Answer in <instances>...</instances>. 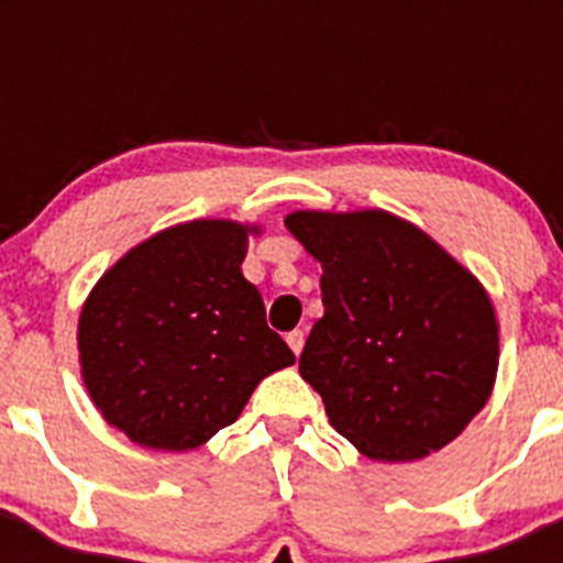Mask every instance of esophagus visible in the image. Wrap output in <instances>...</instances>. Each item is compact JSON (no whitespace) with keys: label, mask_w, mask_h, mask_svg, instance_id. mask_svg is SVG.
<instances>
[{"label":"esophagus","mask_w":563,"mask_h":563,"mask_svg":"<svg viewBox=\"0 0 563 563\" xmlns=\"http://www.w3.org/2000/svg\"><path fill=\"white\" fill-rule=\"evenodd\" d=\"M287 343H290V350L296 352V355H301V350H305V332L292 330L290 335H287Z\"/></svg>","instance_id":"obj_1"}]
</instances>
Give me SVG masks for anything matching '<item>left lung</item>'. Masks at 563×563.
Listing matches in <instances>:
<instances>
[{"label": "left lung", "instance_id": "obj_1", "mask_svg": "<svg viewBox=\"0 0 563 563\" xmlns=\"http://www.w3.org/2000/svg\"><path fill=\"white\" fill-rule=\"evenodd\" d=\"M285 225L324 271V316L298 372L332 429L377 462L449 445L499 369V321L479 278L383 208L292 211Z\"/></svg>", "mask_w": 563, "mask_h": 563}]
</instances>
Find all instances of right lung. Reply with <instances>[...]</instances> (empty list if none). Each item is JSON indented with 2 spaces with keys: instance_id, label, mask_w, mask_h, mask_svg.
<instances>
[{
  "instance_id": "obj_1",
  "label": "right lung",
  "mask_w": 563,
  "mask_h": 563,
  "mask_svg": "<svg viewBox=\"0 0 563 563\" xmlns=\"http://www.w3.org/2000/svg\"><path fill=\"white\" fill-rule=\"evenodd\" d=\"M262 225L191 220L123 253L78 316V363L103 420L152 451H194L296 363L242 276Z\"/></svg>"
}]
</instances>
